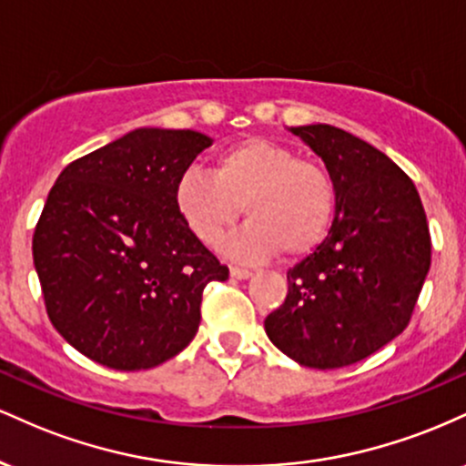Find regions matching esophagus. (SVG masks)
Returning <instances> with one entry per match:
<instances>
[{
    "instance_id": "1",
    "label": "esophagus",
    "mask_w": 466,
    "mask_h": 466,
    "mask_svg": "<svg viewBox=\"0 0 466 466\" xmlns=\"http://www.w3.org/2000/svg\"><path fill=\"white\" fill-rule=\"evenodd\" d=\"M229 276L237 278V280H248L251 276V269H245V267H229Z\"/></svg>"
}]
</instances>
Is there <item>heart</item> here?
<instances>
[{"instance_id": "b5f03b06", "label": "heart", "mask_w": 466, "mask_h": 466, "mask_svg": "<svg viewBox=\"0 0 466 466\" xmlns=\"http://www.w3.org/2000/svg\"><path fill=\"white\" fill-rule=\"evenodd\" d=\"M173 201L184 226L206 248H218L245 210L249 223L228 245L234 258L258 260L278 249L298 258L329 234L337 188L315 159L298 157L287 144L248 137L217 155L212 175H181Z\"/></svg>"}]
</instances>
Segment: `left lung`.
Masks as SVG:
<instances>
[{
	"label": "left lung",
	"instance_id": "1",
	"mask_svg": "<svg viewBox=\"0 0 466 466\" xmlns=\"http://www.w3.org/2000/svg\"><path fill=\"white\" fill-rule=\"evenodd\" d=\"M291 131L324 159L337 208L329 237L287 271V298L265 330L300 366L330 370L403 333L430 271L431 238L414 181L386 153L330 125Z\"/></svg>",
	"mask_w": 466,
	"mask_h": 466
}]
</instances>
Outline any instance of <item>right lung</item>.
I'll list each match as a JSON object with an SVG mask.
<instances>
[{
  "instance_id": "obj_1",
  "label": "right lung",
  "mask_w": 466,
  "mask_h": 466,
  "mask_svg": "<svg viewBox=\"0 0 466 466\" xmlns=\"http://www.w3.org/2000/svg\"><path fill=\"white\" fill-rule=\"evenodd\" d=\"M212 140L136 129L58 175L32 237L55 329L114 370H147L190 344L203 289L229 269L184 226L173 192Z\"/></svg>"
}]
</instances>
